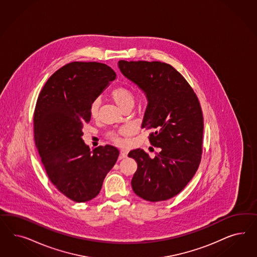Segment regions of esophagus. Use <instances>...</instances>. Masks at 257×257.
<instances>
[{"mask_svg":"<svg viewBox=\"0 0 257 257\" xmlns=\"http://www.w3.org/2000/svg\"><path fill=\"white\" fill-rule=\"evenodd\" d=\"M127 155H128V152L126 150H120V156L122 157H126Z\"/></svg>","mask_w":257,"mask_h":257,"instance_id":"34e87169","label":"esophagus"}]
</instances>
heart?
<instances>
[{
  "mask_svg": "<svg viewBox=\"0 0 257 257\" xmlns=\"http://www.w3.org/2000/svg\"><path fill=\"white\" fill-rule=\"evenodd\" d=\"M110 96H111L112 100L115 101L117 105L123 110L127 108V107H129V106L134 105L135 95L133 93L132 90L130 88L126 87V86H119L115 87L111 91ZM99 106H100V101L98 99L94 100L91 102L90 108H89L91 117H97L98 112H99ZM130 134H131V129L128 128V127H124V128L120 129L117 132L109 133L108 138L117 145H122V144H124V140L122 139V137H126Z\"/></svg>",
  "mask_w": 257,
  "mask_h": 257,
  "instance_id": "1",
  "label": "heart"
}]
</instances>
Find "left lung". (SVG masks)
<instances>
[{"label":"left lung","mask_w":257,"mask_h":257,"mask_svg":"<svg viewBox=\"0 0 257 257\" xmlns=\"http://www.w3.org/2000/svg\"><path fill=\"white\" fill-rule=\"evenodd\" d=\"M125 77L142 89L148 105L142 128L151 129L150 143L161 148L155 158L143 150L128 156L138 163L133 190L149 202L179 194L201 163L203 117L198 97L179 71L159 61H118Z\"/></svg>","instance_id":"1"}]
</instances>
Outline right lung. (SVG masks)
<instances>
[{
	"mask_svg": "<svg viewBox=\"0 0 257 257\" xmlns=\"http://www.w3.org/2000/svg\"><path fill=\"white\" fill-rule=\"evenodd\" d=\"M116 78L105 64L71 62L48 79L34 113V138L47 175L62 194L85 202L101 191L118 157L113 146L90 152L82 140L90 104Z\"/></svg>",
	"mask_w": 257,
	"mask_h": 257,
	"instance_id": "right-lung-1",
	"label": "right lung"
}]
</instances>
